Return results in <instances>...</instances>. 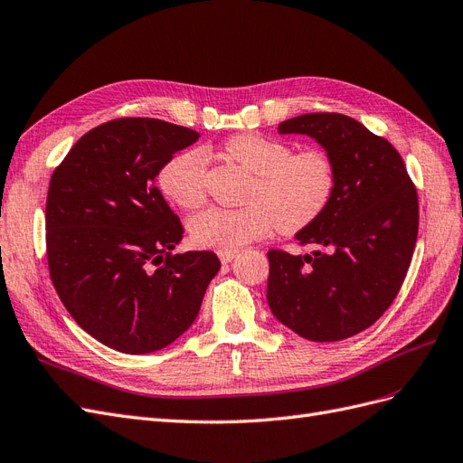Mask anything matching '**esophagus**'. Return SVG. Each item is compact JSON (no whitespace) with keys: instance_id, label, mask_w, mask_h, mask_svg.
Instances as JSON below:
<instances>
[{"instance_id":"obj_1","label":"esophagus","mask_w":463,"mask_h":463,"mask_svg":"<svg viewBox=\"0 0 463 463\" xmlns=\"http://www.w3.org/2000/svg\"><path fill=\"white\" fill-rule=\"evenodd\" d=\"M218 257H220L222 264H228L235 259V250H218Z\"/></svg>"}]
</instances>
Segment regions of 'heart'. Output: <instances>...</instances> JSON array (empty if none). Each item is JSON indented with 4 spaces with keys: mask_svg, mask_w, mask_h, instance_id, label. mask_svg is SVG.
Masks as SVG:
<instances>
[{
    "mask_svg": "<svg viewBox=\"0 0 463 463\" xmlns=\"http://www.w3.org/2000/svg\"><path fill=\"white\" fill-rule=\"evenodd\" d=\"M223 154L255 175L243 208L210 206L194 214L189 233L199 247L235 250L269 233L274 226L298 232L326 208L335 167L322 148H293L262 135H235L222 146ZM206 162L201 150H185L160 172V187L177 206L197 208L204 203Z\"/></svg>",
    "mask_w": 463,
    "mask_h": 463,
    "instance_id": "1",
    "label": "heart"
}]
</instances>
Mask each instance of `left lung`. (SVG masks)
I'll return each instance as SVG.
<instances>
[{
    "label": "left lung",
    "instance_id": "8db88e82",
    "mask_svg": "<svg viewBox=\"0 0 463 463\" xmlns=\"http://www.w3.org/2000/svg\"><path fill=\"white\" fill-rule=\"evenodd\" d=\"M307 135L335 167L332 197L296 240L313 255L269 250L266 299L301 338L338 342L369 328L396 299L419 230L417 191L400 152L342 114H305L278 125Z\"/></svg>",
    "mask_w": 463,
    "mask_h": 463
}]
</instances>
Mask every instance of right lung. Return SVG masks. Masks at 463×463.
I'll use <instances>...</instances> for the list:
<instances>
[{"mask_svg":"<svg viewBox=\"0 0 463 463\" xmlns=\"http://www.w3.org/2000/svg\"><path fill=\"white\" fill-rule=\"evenodd\" d=\"M199 137L162 119H111L82 135L50 179L52 284L77 325L116 352L175 342L220 270L213 250L172 253L184 226L156 187L162 167Z\"/></svg>","mask_w":463,"mask_h":463,"instance_id":"add662e5","label":"right lung"}]
</instances>
